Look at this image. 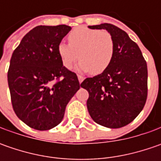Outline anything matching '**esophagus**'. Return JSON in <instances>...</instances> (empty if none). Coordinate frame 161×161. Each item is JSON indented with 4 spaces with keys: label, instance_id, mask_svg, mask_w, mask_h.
<instances>
[{
    "label": "esophagus",
    "instance_id": "1",
    "mask_svg": "<svg viewBox=\"0 0 161 161\" xmlns=\"http://www.w3.org/2000/svg\"><path fill=\"white\" fill-rule=\"evenodd\" d=\"M78 80H79V82H80V83H81V82L83 81L84 77H82L81 75H78Z\"/></svg>",
    "mask_w": 161,
    "mask_h": 161
}]
</instances>
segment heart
Returning a JSON list of instances; mask_svg holds the SVG:
<instances>
[{
  "instance_id": "b5f03b06",
  "label": "heart",
  "mask_w": 161,
  "mask_h": 161,
  "mask_svg": "<svg viewBox=\"0 0 161 161\" xmlns=\"http://www.w3.org/2000/svg\"><path fill=\"white\" fill-rule=\"evenodd\" d=\"M68 40L69 44L60 43L57 48L65 68L71 69L80 58L81 61L78 69L97 75L106 71L111 64L114 39L107 31L79 27L69 34Z\"/></svg>"
}]
</instances>
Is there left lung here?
<instances>
[{
  "instance_id": "8db88e82",
  "label": "left lung",
  "mask_w": 161,
  "mask_h": 161,
  "mask_svg": "<svg viewBox=\"0 0 161 161\" xmlns=\"http://www.w3.org/2000/svg\"><path fill=\"white\" fill-rule=\"evenodd\" d=\"M106 29L114 39V55L106 71L87 78L81 88L88 90L87 108L97 124L121 128L133 122L148 96V69L138 45L121 28L104 23L89 26Z\"/></svg>"
}]
</instances>
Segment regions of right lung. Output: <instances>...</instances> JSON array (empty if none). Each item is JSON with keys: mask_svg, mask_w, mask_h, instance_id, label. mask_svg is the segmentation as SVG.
Here are the masks:
<instances>
[{"mask_svg": "<svg viewBox=\"0 0 161 161\" xmlns=\"http://www.w3.org/2000/svg\"><path fill=\"white\" fill-rule=\"evenodd\" d=\"M66 25L37 26L22 38L10 58L8 84L17 116L36 130L62 122L65 108L81 85L63 65L59 44L71 31Z\"/></svg>", "mask_w": 161, "mask_h": 161, "instance_id": "1", "label": "right lung"}]
</instances>
